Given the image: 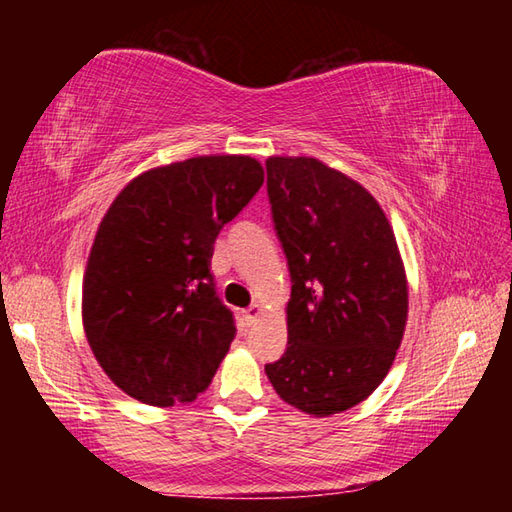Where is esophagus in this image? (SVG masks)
<instances>
[{"mask_svg": "<svg viewBox=\"0 0 512 512\" xmlns=\"http://www.w3.org/2000/svg\"><path fill=\"white\" fill-rule=\"evenodd\" d=\"M259 316H262V307H259V305H253V307H248V309L244 311L246 325H253Z\"/></svg>", "mask_w": 512, "mask_h": 512, "instance_id": "esophagus-1", "label": "esophagus"}]
</instances>
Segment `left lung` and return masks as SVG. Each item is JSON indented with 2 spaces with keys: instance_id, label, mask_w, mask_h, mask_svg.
Masks as SVG:
<instances>
[{
  "instance_id": "1",
  "label": "left lung",
  "mask_w": 512,
  "mask_h": 512,
  "mask_svg": "<svg viewBox=\"0 0 512 512\" xmlns=\"http://www.w3.org/2000/svg\"><path fill=\"white\" fill-rule=\"evenodd\" d=\"M273 223L291 273L289 345L264 368L275 393L327 418L391 370L409 316L395 232L366 187L316 158L266 160Z\"/></svg>"
}]
</instances>
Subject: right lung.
<instances>
[{
    "label": "right lung",
    "mask_w": 512,
    "mask_h": 512,
    "mask_svg": "<svg viewBox=\"0 0 512 512\" xmlns=\"http://www.w3.org/2000/svg\"><path fill=\"white\" fill-rule=\"evenodd\" d=\"M262 183L250 155H198L140 173L101 219L83 329L103 372L137 402L167 409L212 384L237 332L214 291V241Z\"/></svg>",
    "instance_id": "right-lung-1"
}]
</instances>
